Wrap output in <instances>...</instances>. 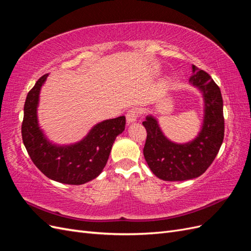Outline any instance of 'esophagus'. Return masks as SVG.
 <instances>
[{
  "instance_id": "esophagus-1",
  "label": "esophagus",
  "mask_w": 251,
  "mask_h": 251,
  "mask_svg": "<svg viewBox=\"0 0 251 251\" xmlns=\"http://www.w3.org/2000/svg\"><path fill=\"white\" fill-rule=\"evenodd\" d=\"M126 123L127 124L135 123V121L137 120V117H138V111L136 109H132L126 113Z\"/></svg>"
}]
</instances>
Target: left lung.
I'll return each mask as SVG.
<instances>
[{"label": "left lung", "mask_w": 251, "mask_h": 251, "mask_svg": "<svg viewBox=\"0 0 251 251\" xmlns=\"http://www.w3.org/2000/svg\"><path fill=\"white\" fill-rule=\"evenodd\" d=\"M189 82L202 93L204 117L201 131L186 143L171 141L157 119L149 115L142 125L148 136L143 155L151 171L164 181H184L201 176L215 160L224 138L223 100L209 74L193 65Z\"/></svg>", "instance_id": "left-lung-1"}]
</instances>
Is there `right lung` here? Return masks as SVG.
I'll return each mask as SVG.
<instances>
[{
	"label": "right lung",
	"mask_w": 251,
	"mask_h": 251,
	"mask_svg": "<svg viewBox=\"0 0 251 251\" xmlns=\"http://www.w3.org/2000/svg\"><path fill=\"white\" fill-rule=\"evenodd\" d=\"M47 77L48 74L43 75L26 97L23 142L36 168L49 179L72 185L87 183L100 176L107 164L114 141L125 131L126 117L101 121L76 143L58 146L51 142L37 119L40 92Z\"/></svg>",
	"instance_id": "right-lung-1"
}]
</instances>
